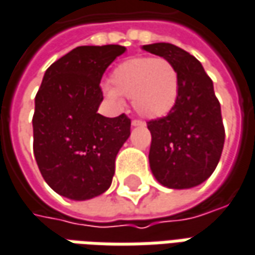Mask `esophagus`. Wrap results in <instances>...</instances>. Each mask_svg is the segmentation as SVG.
Segmentation results:
<instances>
[{
	"label": "esophagus",
	"instance_id": "1",
	"mask_svg": "<svg viewBox=\"0 0 255 255\" xmlns=\"http://www.w3.org/2000/svg\"><path fill=\"white\" fill-rule=\"evenodd\" d=\"M131 126H132V127H144L145 123L144 121H141V120H132Z\"/></svg>",
	"mask_w": 255,
	"mask_h": 255
}]
</instances>
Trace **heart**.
I'll use <instances>...</instances> for the list:
<instances>
[{
	"label": "heart",
	"mask_w": 255,
	"mask_h": 255,
	"mask_svg": "<svg viewBox=\"0 0 255 255\" xmlns=\"http://www.w3.org/2000/svg\"><path fill=\"white\" fill-rule=\"evenodd\" d=\"M111 84L103 86L109 100L124 107V96L134 101L135 110L146 119L165 117L175 107L179 93L178 70L163 57H131L111 73Z\"/></svg>",
	"instance_id": "b5f03b06"
}]
</instances>
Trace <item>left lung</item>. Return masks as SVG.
<instances>
[{
	"instance_id": "obj_1",
	"label": "left lung",
	"mask_w": 255,
	"mask_h": 255,
	"mask_svg": "<svg viewBox=\"0 0 255 255\" xmlns=\"http://www.w3.org/2000/svg\"><path fill=\"white\" fill-rule=\"evenodd\" d=\"M142 49L169 60L179 76L175 107L166 117L148 123L151 172L166 188H195L215 172L223 151L224 127L213 82L196 57L172 43Z\"/></svg>"
}]
</instances>
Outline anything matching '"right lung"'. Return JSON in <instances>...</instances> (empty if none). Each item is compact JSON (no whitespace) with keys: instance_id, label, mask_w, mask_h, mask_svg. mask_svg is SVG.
I'll return each mask as SVG.
<instances>
[{"instance_id":"add662e5","label":"right lung","mask_w":255,"mask_h":255,"mask_svg":"<svg viewBox=\"0 0 255 255\" xmlns=\"http://www.w3.org/2000/svg\"><path fill=\"white\" fill-rule=\"evenodd\" d=\"M126 46H79L52 63L35 97L33 154L57 195L89 200L110 188L131 120L99 114L100 80Z\"/></svg>"}]
</instances>
